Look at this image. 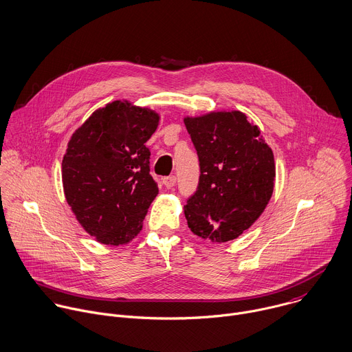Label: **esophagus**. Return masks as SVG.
I'll return each instance as SVG.
<instances>
[{
  "mask_svg": "<svg viewBox=\"0 0 352 352\" xmlns=\"http://www.w3.org/2000/svg\"><path fill=\"white\" fill-rule=\"evenodd\" d=\"M162 184L166 188H172L176 184V176H166V177H164L162 179Z\"/></svg>",
  "mask_w": 352,
  "mask_h": 352,
  "instance_id": "34e87169",
  "label": "esophagus"
}]
</instances>
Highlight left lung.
<instances>
[{"label":"left lung","instance_id":"left-lung-1","mask_svg":"<svg viewBox=\"0 0 352 352\" xmlns=\"http://www.w3.org/2000/svg\"><path fill=\"white\" fill-rule=\"evenodd\" d=\"M184 124L201 172L184 206L188 227L216 242L235 239L260 217L272 195V150L241 111L187 117Z\"/></svg>","mask_w":352,"mask_h":352}]
</instances>
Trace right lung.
<instances>
[{
    "label": "right lung",
    "instance_id": "right-lung-1",
    "mask_svg": "<svg viewBox=\"0 0 352 352\" xmlns=\"http://www.w3.org/2000/svg\"><path fill=\"white\" fill-rule=\"evenodd\" d=\"M157 113L116 100L72 136L62 162L67 204L84 230L106 245H124L142 230L158 186L146 142Z\"/></svg>",
    "mask_w": 352,
    "mask_h": 352
}]
</instances>
